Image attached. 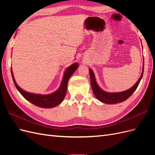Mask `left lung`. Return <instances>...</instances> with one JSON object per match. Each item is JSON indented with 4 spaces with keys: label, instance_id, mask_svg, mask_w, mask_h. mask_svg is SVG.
I'll return each mask as SVG.
<instances>
[{
    "label": "left lung",
    "instance_id": "left-lung-1",
    "mask_svg": "<svg viewBox=\"0 0 155 155\" xmlns=\"http://www.w3.org/2000/svg\"><path fill=\"white\" fill-rule=\"evenodd\" d=\"M142 48H143V46H142ZM142 67L143 68H142V74L141 76H140V78L138 79L137 82L132 87L127 89V90L122 91V92H107V91H105L104 90H103V89L101 88L98 85V84L96 82L95 75L93 72V70L91 68H89V72H90V76H91V87H92V91L94 92V96L98 100L106 104H118V103L125 101L133 94V92L136 91V89L137 88L140 81H141L143 76V74L144 59L143 61Z\"/></svg>",
    "mask_w": 155,
    "mask_h": 155
}]
</instances>
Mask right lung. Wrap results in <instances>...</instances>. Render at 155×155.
Segmentation results:
<instances>
[{
  "label": "right lung",
  "mask_w": 155,
  "mask_h": 155,
  "mask_svg": "<svg viewBox=\"0 0 155 155\" xmlns=\"http://www.w3.org/2000/svg\"><path fill=\"white\" fill-rule=\"evenodd\" d=\"M78 67V63H75L67 67L66 70H64L63 79L59 88L57 91L51 94H35L23 90L17 84L15 79L14 78L12 68L11 72L13 83L15 84L17 89L26 100L36 106L42 108H46V109H50V108H53L60 105L63 102L65 96H66L69 79L77 70Z\"/></svg>",
  "instance_id": "obj_1"
}]
</instances>
